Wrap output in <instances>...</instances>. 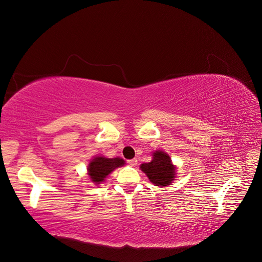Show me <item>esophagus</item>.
<instances>
[{"label":"esophagus","instance_id":"34e87169","mask_svg":"<svg viewBox=\"0 0 262 262\" xmlns=\"http://www.w3.org/2000/svg\"><path fill=\"white\" fill-rule=\"evenodd\" d=\"M128 163H129L130 166H137L138 160H137V158H132V160H129V161H128Z\"/></svg>","mask_w":262,"mask_h":262}]
</instances>
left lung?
<instances>
[{"label":"left lung","instance_id":"obj_1","mask_svg":"<svg viewBox=\"0 0 262 262\" xmlns=\"http://www.w3.org/2000/svg\"><path fill=\"white\" fill-rule=\"evenodd\" d=\"M141 170L145 172L149 181L158 187L170 185L176 177V167L171 163V158L164 150H156L153 153V160L140 166Z\"/></svg>","mask_w":262,"mask_h":262}]
</instances>
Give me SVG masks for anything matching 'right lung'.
Wrapping results in <instances>:
<instances>
[{
	"label": "right lung",
	"instance_id": "1",
	"mask_svg": "<svg viewBox=\"0 0 262 262\" xmlns=\"http://www.w3.org/2000/svg\"><path fill=\"white\" fill-rule=\"evenodd\" d=\"M125 163L120 157L107 158L104 156H95L87 166L89 176L94 184H100L116 168L121 167Z\"/></svg>",
	"mask_w": 262,
	"mask_h": 262
}]
</instances>
